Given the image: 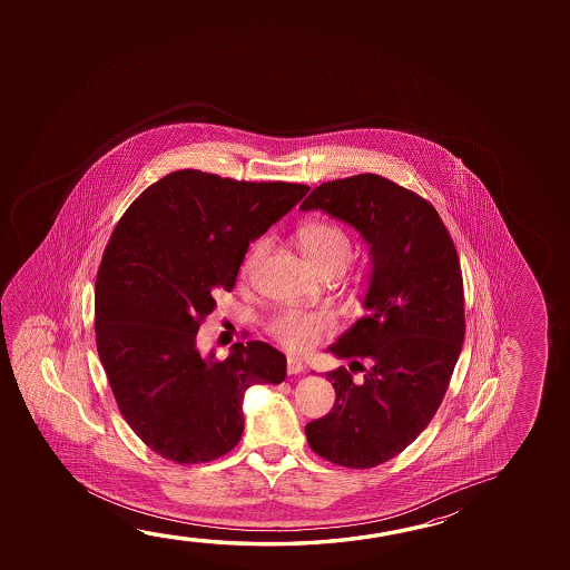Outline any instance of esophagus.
<instances>
[{
  "label": "esophagus",
  "instance_id": "1",
  "mask_svg": "<svg viewBox=\"0 0 570 570\" xmlns=\"http://www.w3.org/2000/svg\"><path fill=\"white\" fill-rule=\"evenodd\" d=\"M286 372L289 375L299 374V372H304V364L299 362L298 357H288L286 360Z\"/></svg>",
  "mask_w": 570,
  "mask_h": 570
}]
</instances>
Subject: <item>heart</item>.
<instances>
[{
	"label": "heart",
	"mask_w": 570,
	"mask_h": 570,
	"mask_svg": "<svg viewBox=\"0 0 570 570\" xmlns=\"http://www.w3.org/2000/svg\"><path fill=\"white\" fill-rule=\"evenodd\" d=\"M298 240L309 264L320 274L330 271L344 272L347 262L352 258V243L344 228H340L334 223H324V220L308 223L299 228ZM266 248H268L266 240H258L248 248L240 264L243 276H248L256 268ZM266 330L289 352L304 354L309 352L322 337L330 336L336 330V320L326 309L286 308L268 320Z\"/></svg>",
	"instance_id": "1"
}]
</instances>
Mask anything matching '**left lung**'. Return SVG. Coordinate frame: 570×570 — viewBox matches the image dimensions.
Instances as JSON below:
<instances>
[{"mask_svg": "<svg viewBox=\"0 0 570 570\" xmlns=\"http://www.w3.org/2000/svg\"><path fill=\"white\" fill-rule=\"evenodd\" d=\"M299 208L355 226L372 250L367 314L330 352L373 365L362 383L327 372L336 403L306 425L320 458L372 469L413 443L448 392L465 337L458 250L430 200L372 173L322 183Z\"/></svg>", "mask_w": 570, "mask_h": 570, "instance_id": "obj_1", "label": "left lung"}]
</instances>
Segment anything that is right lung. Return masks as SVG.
Wrapping results in <instances>:
<instances>
[{"instance_id":"1","label":"right lung","mask_w":570,"mask_h":570,"mask_svg":"<svg viewBox=\"0 0 570 570\" xmlns=\"http://www.w3.org/2000/svg\"><path fill=\"white\" fill-rule=\"evenodd\" d=\"M196 168L145 188L125 210L95 281V337L135 435L180 465L223 458L243 438L244 392L281 383L286 357L264 342L203 357L196 334L230 292L250 240L308 193Z\"/></svg>"}]
</instances>
